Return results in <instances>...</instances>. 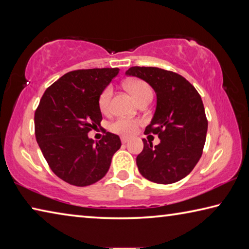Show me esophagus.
Instances as JSON below:
<instances>
[{
  "mask_svg": "<svg viewBox=\"0 0 249 249\" xmlns=\"http://www.w3.org/2000/svg\"><path fill=\"white\" fill-rule=\"evenodd\" d=\"M121 141H122V142H123V144H126V142H128L129 140H128L127 137H122Z\"/></svg>",
  "mask_w": 249,
  "mask_h": 249,
  "instance_id": "1",
  "label": "esophagus"
}]
</instances>
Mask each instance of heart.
Returning <instances> with one entry per match:
<instances>
[{
    "instance_id": "1",
    "label": "heart",
    "mask_w": 249,
    "mask_h": 249,
    "mask_svg": "<svg viewBox=\"0 0 249 249\" xmlns=\"http://www.w3.org/2000/svg\"><path fill=\"white\" fill-rule=\"evenodd\" d=\"M125 87L137 102L141 101L142 98H145V96H153V90H151L149 84L142 81V80H129V81L125 83ZM111 96L112 89L109 87L105 88L99 98V107L101 109V112L107 113L109 111ZM141 124L142 122L140 120L120 117V119L112 122L111 125H109V129H111V132L122 135L123 137H129L133 136V135L137 132V129L140 127Z\"/></svg>"
}]
</instances>
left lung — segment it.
Instances as JSON below:
<instances>
[{
  "mask_svg": "<svg viewBox=\"0 0 249 249\" xmlns=\"http://www.w3.org/2000/svg\"><path fill=\"white\" fill-rule=\"evenodd\" d=\"M142 79L157 95L153 120L145 134L158 135L155 147L145 138L137 156L141 175L160 184L175 183L193 170L205 144L208 120L196 88L172 71L156 67H132L125 72Z\"/></svg>",
  "mask_w": 249,
  "mask_h": 249,
  "instance_id": "obj_1",
  "label": "left lung"
}]
</instances>
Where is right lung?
<instances>
[{
	"instance_id": "add662e5",
	"label": "right lung",
	"mask_w": 249,
	"mask_h": 249,
	"mask_svg": "<svg viewBox=\"0 0 249 249\" xmlns=\"http://www.w3.org/2000/svg\"><path fill=\"white\" fill-rule=\"evenodd\" d=\"M119 68L74 70L47 88L35 112V135L50 169L69 184L87 187L107 175L121 140L107 132L94 142L88 133L101 126L99 98Z\"/></svg>"
}]
</instances>
